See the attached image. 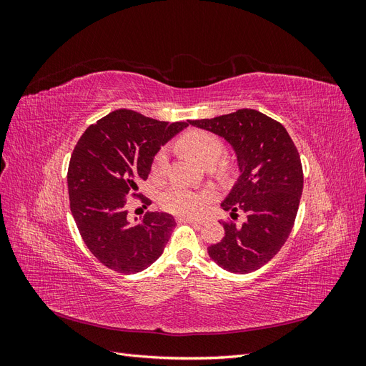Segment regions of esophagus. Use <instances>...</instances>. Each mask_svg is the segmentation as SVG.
Wrapping results in <instances>:
<instances>
[{
	"instance_id": "1",
	"label": "esophagus",
	"mask_w": 366,
	"mask_h": 366,
	"mask_svg": "<svg viewBox=\"0 0 366 366\" xmlns=\"http://www.w3.org/2000/svg\"><path fill=\"white\" fill-rule=\"evenodd\" d=\"M182 219L187 221V223L197 224V226H200V224L204 223V218H202V217H184V218H182Z\"/></svg>"
}]
</instances>
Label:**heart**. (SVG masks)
Returning a JSON list of instances; mask_svg holds the SVG:
<instances>
[{
  "label": "heart",
  "mask_w": 366,
  "mask_h": 366,
  "mask_svg": "<svg viewBox=\"0 0 366 366\" xmlns=\"http://www.w3.org/2000/svg\"><path fill=\"white\" fill-rule=\"evenodd\" d=\"M179 147L183 151L189 152L192 157H195L203 166H206V168H212V166H215L219 162V159L223 157V152H224L223 140H221L218 136H215L214 132H209V131L187 132V134H184L179 140ZM168 162H169L168 151L160 149L152 160V166H151L152 174L163 175L166 169H168ZM226 169H227L226 163H221L219 171L226 172ZM206 198H207V194L195 192L192 189H186V187L175 186L162 195L160 204L172 214L191 215V214H195L197 210L203 206Z\"/></svg>",
  "instance_id": "b5f03b06"
}]
</instances>
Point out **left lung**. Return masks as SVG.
Here are the masks:
<instances>
[{
    "instance_id": "8db88e82",
    "label": "left lung",
    "mask_w": 366,
    "mask_h": 366,
    "mask_svg": "<svg viewBox=\"0 0 366 366\" xmlns=\"http://www.w3.org/2000/svg\"><path fill=\"white\" fill-rule=\"evenodd\" d=\"M234 148L239 177L221 207L241 224L224 223V237L207 247L209 257L230 273H250L281 250L295 224L304 174L287 129L257 109L242 108L214 119L187 120Z\"/></svg>"
}]
</instances>
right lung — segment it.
Wrapping results in <instances>:
<instances>
[{
  "label": "right lung",
  "mask_w": 366,
  "mask_h": 366,
  "mask_svg": "<svg viewBox=\"0 0 366 366\" xmlns=\"http://www.w3.org/2000/svg\"><path fill=\"white\" fill-rule=\"evenodd\" d=\"M189 122H160L132 109H116L90 125L73 149L67 183L71 215L94 257L108 269L145 270L164 250L175 219L147 212L131 223L127 195L139 197L160 147Z\"/></svg>",
  "instance_id": "obj_1"
}]
</instances>
